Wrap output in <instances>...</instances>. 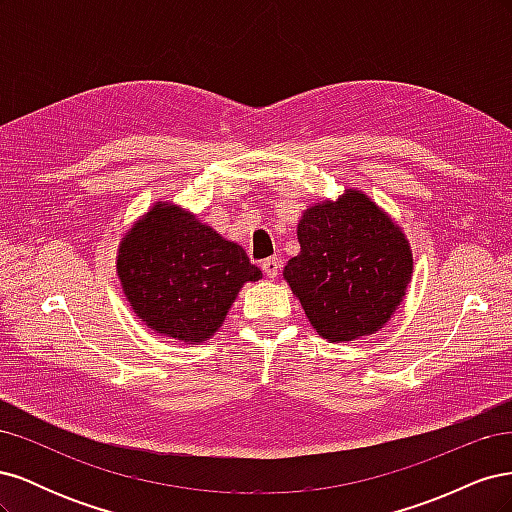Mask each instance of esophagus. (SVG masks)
I'll use <instances>...</instances> for the list:
<instances>
[{
  "mask_svg": "<svg viewBox=\"0 0 512 512\" xmlns=\"http://www.w3.org/2000/svg\"><path fill=\"white\" fill-rule=\"evenodd\" d=\"M280 269H282V260L280 258L273 256V258L262 260V271H265V275L271 277V280H273V277L280 275Z\"/></svg>",
  "mask_w": 512,
  "mask_h": 512,
  "instance_id": "esophagus-1",
  "label": "esophagus"
}]
</instances>
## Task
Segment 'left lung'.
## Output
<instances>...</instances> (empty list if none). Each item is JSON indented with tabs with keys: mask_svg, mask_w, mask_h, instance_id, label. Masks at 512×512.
<instances>
[{
	"mask_svg": "<svg viewBox=\"0 0 512 512\" xmlns=\"http://www.w3.org/2000/svg\"><path fill=\"white\" fill-rule=\"evenodd\" d=\"M297 237L284 280L316 333L339 344L380 331L412 280L404 230L361 190H346L309 207Z\"/></svg>",
	"mask_w": 512,
	"mask_h": 512,
	"instance_id": "left-lung-1",
	"label": "left lung"
}]
</instances>
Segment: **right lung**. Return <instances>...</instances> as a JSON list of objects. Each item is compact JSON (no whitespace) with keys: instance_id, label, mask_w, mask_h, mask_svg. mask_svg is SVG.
Returning a JSON list of instances; mask_svg holds the SVG:
<instances>
[{"instance_id":"obj_1","label":"right lung","mask_w":512,"mask_h":512,"mask_svg":"<svg viewBox=\"0 0 512 512\" xmlns=\"http://www.w3.org/2000/svg\"><path fill=\"white\" fill-rule=\"evenodd\" d=\"M117 275L134 314L185 344L207 342L243 284L262 277L241 245L173 203H156L126 232Z\"/></svg>"}]
</instances>
